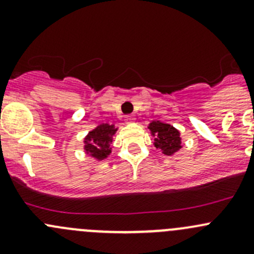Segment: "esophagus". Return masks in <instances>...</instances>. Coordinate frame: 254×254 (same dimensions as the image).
Masks as SVG:
<instances>
[{"label": "esophagus", "instance_id": "1", "mask_svg": "<svg viewBox=\"0 0 254 254\" xmlns=\"http://www.w3.org/2000/svg\"><path fill=\"white\" fill-rule=\"evenodd\" d=\"M134 122H135L134 115H127V117H125V123H127V124H130V123H134Z\"/></svg>", "mask_w": 254, "mask_h": 254}]
</instances>
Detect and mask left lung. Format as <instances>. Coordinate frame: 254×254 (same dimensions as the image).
Returning a JSON list of instances; mask_svg holds the SVG:
<instances>
[{
	"mask_svg": "<svg viewBox=\"0 0 254 254\" xmlns=\"http://www.w3.org/2000/svg\"><path fill=\"white\" fill-rule=\"evenodd\" d=\"M148 129L151 130L152 135L156 136L155 142H153L155 147L162 151V153H165V155H173L182 147L179 131L172 125L165 124V123H161L157 120V122L151 123Z\"/></svg>",
	"mask_w": 254,
	"mask_h": 254,
	"instance_id": "8db88e82",
	"label": "left lung"
}]
</instances>
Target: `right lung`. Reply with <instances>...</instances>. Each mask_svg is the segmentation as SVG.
<instances>
[{
    "label": "right lung",
    "mask_w": 254,
    "mask_h": 254,
    "mask_svg": "<svg viewBox=\"0 0 254 254\" xmlns=\"http://www.w3.org/2000/svg\"><path fill=\"white\" fill-rule=\"evenodd\" d=\"M117 129L114 125L101 124L96 129L92 130L86 137V152L97 160H103L111 153L112 136L115 134Z\"/></svg>",
    "instance_id": "obj_1"
}]
</instances>
